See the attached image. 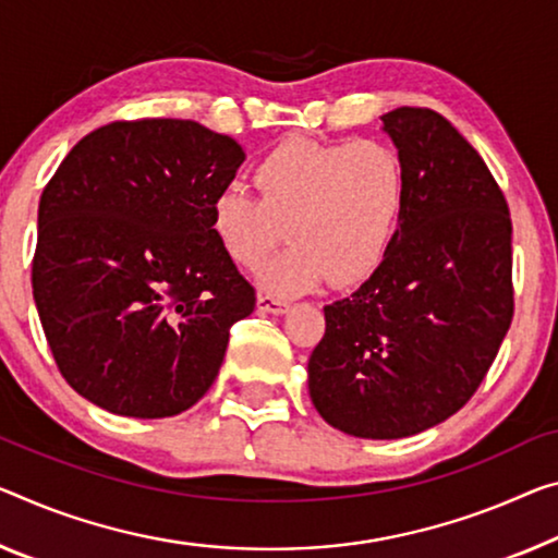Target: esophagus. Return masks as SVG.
I'll list each match as a JSON object with an SVG mask.
<instances>
[{
    "label": "esophagus",
    "mask_w": 558,
    "mask_h": 558,
    "mask_svg": "<svg viewBox=\"0 0 558 558\" xmlns=\"http://www.w3.org/2000/svg\"><path fill=\"white\" fill-rule=\"evenodd\" d=\"M256 306H259V312H269V314H287L289 312L287 299L267 294V291H262V294L256 296Z\"/></svg>",
    "instance_id": "1"
}]
</instances>
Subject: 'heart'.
Masks as SVG:
<instances>
[{"label": "heart", "instance_id": "obj_1", "mask_svg": "<svg viewBox=\"0 0 558 558\" xmlns=\"http://www.w3.org/2000/svg\"><path fill=\"white\" fill-rule=\"evenodd\" d=\"M256 194L221 190L211 234L239 269L254 271L287 236L291 246L262 271L279 296L312 291L331 277L354 287L387 259L407 207L397 149L376 140L319 142L291 136L256 161Z\"/></svg>", "mask_w": 558, "mask_h": 558}]
</instances>
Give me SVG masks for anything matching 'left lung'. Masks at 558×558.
<instances>
[{"instance_id":"obj_1","label":"left lung","mask_w":558,"mask_h":558,"mask_svg":"<svg viewBox=\"0 0 558 558\" xmlns=\"http://www.w3.org/2000/svg\"><path fill=\"white\" fill-rule=\"evenodd\" d=\"M407 174L387 259L324 306L308 393L339 432L401 439L441 424L484 381L513 319L511 217L486 161L447 117H381Z\"/></svg>"}]
</instances>
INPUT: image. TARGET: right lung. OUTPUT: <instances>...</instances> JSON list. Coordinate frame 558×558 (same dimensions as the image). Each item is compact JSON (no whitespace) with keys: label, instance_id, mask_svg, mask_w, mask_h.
Masks as SVG:
<instances>
[{"label":"right lung","instance_id":"right-lung-1","mask_svg":"<svg viewBox=\"0 0 558 558\" xmlns=\"http://www.w3.org/2000/svg\"><path fill=\"white\" fill-rule=\"evenodd\" d=\"M244 149L192 119L89 132L39 199L34 302L66 384L111 414L174 416L217 379L256 291L211 234Z\"/></svg>","mask_w":558,"mask_h":558}]
</instances>
